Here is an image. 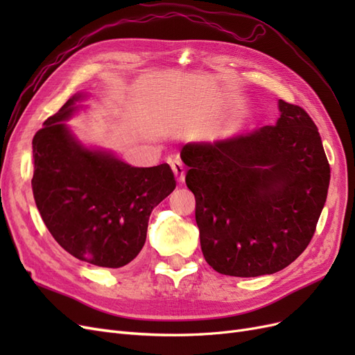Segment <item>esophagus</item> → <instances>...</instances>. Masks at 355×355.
Instances as JSON below:
<instances>
[{
    "instance_id": "esophagus-1",
    "label": "esophagus",
    "mask_w": 355,
    "mask_h": 355,
    "mask_svg": "<svg viewBox=\"0 0 355 355\" xmlns=\"http://www.w3.org/2000/svg\"><path fill=\"white\" fill-rule=\"evenodd\" d=\"M171 170H173V175L178 179V182L185 180V168L182 166V163H179V161H173V163H171Z\"/></svg>"
}]
</instances>
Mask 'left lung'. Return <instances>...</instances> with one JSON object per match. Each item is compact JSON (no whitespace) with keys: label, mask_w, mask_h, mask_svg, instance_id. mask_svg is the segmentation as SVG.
I'll return each instance as SVG.
<instances>
[{"label":"left lung","mask_w":355,"mask_h":355,"mask_svg":"<svg viewBox=\"0 0 355 355\" xmlns=\"http://www.w3.org/2000/svg\"><path fill=\"white\" fill-rule=\"evenodd\" d=\"M250 133L184 145L204 259L232 277L274 274L302 253L324 207L330 166L318 128L297 105Z\"/></svg>","instance_id":"1"}]
</instances>
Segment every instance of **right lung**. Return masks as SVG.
I'll use <instances>...</instances> for the list:
<instances>
[{
	"mask_svg": "<svg viewBox=\"0 0 355 355\" xmlns=\"http://www.w3.org/2000/svg\"><path fill=\"white\" fill-rule=\"evenodd\" d=\"M81 98L72 96L32 139V192L47 230L68 253L121 268L142 250L151 211L176 180L166 163L132 167L111 153L83 146L65 124Z\"/></svg>",
	"mask_w": 355,
	"mask_h": 355,
	"instance_id": "1",
	"label": "right lung"
}]
</instances>
